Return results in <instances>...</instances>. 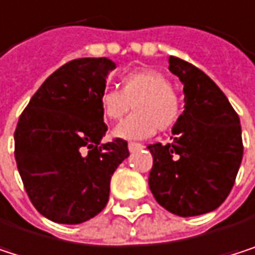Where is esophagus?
<instances>
[{
    "label": "esophagus",
    "mask_w": 255,
    "mask_h": 255,
    "mask_svg": "<svg viewBox=\"0 0 255 255\" xmlns=\"http://www.w3.org/2000/svg\"><path fill=\"white\" fill-rule=\"evenodd\" d=\"M140 149H143V145L134 143V142H130V143H128V151H130V152H136V151H140Z\"/></svg>",
    "instance_id": "1"
}]
</instances>
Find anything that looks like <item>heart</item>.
<instances>
[{
  "label": "heart",
  "mask_w": 255,
  "mask_h": 255,
  "mask_svg": "<svg viewBox=\"0 0 255 255\" xmlns=\"http://www.w3.org/2000/svg\"><path fill=\"white\" fill-rule=\"evenodd\" d=\"M133 106L134 113L113 130L115 137L139 140L170 130L181 116V103L169 79L154 68H139L119 80V89L109 88L100 95L106 121L121 119Z\"/></svg>",
  "instance_id": "obj_1"
}]
</instances>
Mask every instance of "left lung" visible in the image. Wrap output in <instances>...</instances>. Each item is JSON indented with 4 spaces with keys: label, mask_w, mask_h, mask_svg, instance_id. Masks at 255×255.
I'll return each mask as SVG.
<instances>
[{
    "label": "left lung",
    "mask_w": 255,
    "mask_h": 255,
    "mask_svg": "<svg viewBox=\"0 0 255 255\" xmlns=\"http://www.w3.org/2000/svg\"><path fill=\"white\" fill-rule=\"evenodd\" d=\"M169 70L184 85L185 110L173 125L172 143L149 145V188L179 217L215 211L230 194L241 167V121L217 83L193 64L170 56Z\"/></svg>",
    "instance_id": "1"
}]
</instances>
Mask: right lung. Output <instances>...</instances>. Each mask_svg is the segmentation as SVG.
I'll use <instances>...</instances> for the list:
<instances>
[{"label":"right lung","instance_id":"obj_1","mask_svg":"<svg viewBox=\"0 0 255 255\" xmlns=\"http://www.w3.org/2000/svg\"><path fill=\"white\" fill-rule=\"evenodd\" d=\"M116 64L109 58L73 59L52 73L22 112L14 158L34 208L59 224H80L109 200L110 178L130 155L122 139L106 136L100 95Z\"/></svg>","mask_w":255,"mask_h":255}]
</instances>
